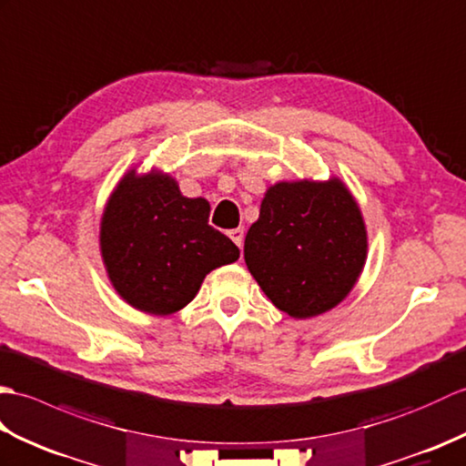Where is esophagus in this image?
<instances>
[{
	"mask_svg": "<svg viewBox=\"0 0 466 466\" xmlns=\"http://www.w3.org/2000/svg\"><path fill=\"white\" fill-rule=\"evenodd\" d=\"M229 237L235 241V245L239 247V249H243V239H245V231L241 229V227H237V229H231L229 231Z\"/></svg>",
	"mask_w": 466,
	"mask_h": 466,
	"instance_id": "34e87169",
	"label": "esophagus"
}]
</instances>
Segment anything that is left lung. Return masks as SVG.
<instances>
[{
    "mask_svg": "<svg viewBox=\"0 0 466 466\" xmlns=\"http://www.w3.org/2000/svg\"><path fill=\"white\" fill-rule=\"evenodd\" d=\"M243 255L277 309L315 317L343 301L363 271V215L339 179L277 183L247 231Z\"/></svg>",
    "mask_w": 466,
    "mask_h": 466,
    "instance_id": "obj_1",
    "label": "left lung"
}]
</instances>
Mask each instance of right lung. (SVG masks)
I'll use <instances>...</instances> for the list:
<instances>
[{"label":"right lung","instance_id":"obj_1","mask_svg":"<svg viewBox=\"0 0 466 466\" xmlns=\"http://www.w3.org/2000/svg\"><path fill=\"white\" fill-rule=\"evenodd\" d=\"M101 257L116 291L151 315L193 301L205 275L239 259L237 245L209 225V203L183 198L169 175L129 171L101 217Z\"/></svg>","mask_w":466,"mask_h":466}]
</instances>
